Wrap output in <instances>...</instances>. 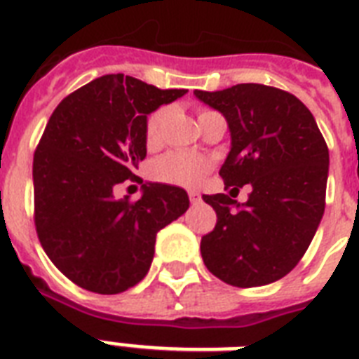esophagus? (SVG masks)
Listing matches in <instances>:
<instances>
[{
	"instance_id": "esophagus-1",
	"label": "esophagus",
	"mask_w": 359,
	"mask_h": 359,
	"mask_svg": "<svg viewBox=\"0 0 359 359\" xmlns=\"http://www.w3.org/2000/svg\"><path fill=\"white\" fill-rule=\"evenodd\" d=\"M188 196H190V201L191 203H199V201H201V194H199V191H197V190H190V191H188Z\"/></svg>"
}]
</instances>
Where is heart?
I'll return each instance as SVG.
<instances>
[{"label": "heart", "mask_w": 359, "mask_h": 359, "mask_svg": "<svg viewBox=\"0 0 359 359\" xmlns=\"http://www.w3.org/2000/svg\"><path fill=\"white\" fill-rule=\"evenodd\" d=\"M163 117H165V109H158L147 119L145 141L149 149L160 143ZM208 171H210L208 158L186 151L168 152V154L158 158L151 168L152 177L156 180H162L168 184L184 186V188H196V186L201 184Z\"/></svg>", "instance_id": "obj_1"}]
</instances>
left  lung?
<instances>
[{"label":"left lung","mask_w":359,"mask_h":359,"mask_svg":"<svg viewBox=\"0 0 359 359\" xmlns=\"http://www.w3.org/2000/svg\"><path fill=\"white\" fill-rule=\"evenodd\" d=\"M227 121L231 149L219 169L227 186H251L245 203L203 196L218 224L201 238L205 266L233 287L278 281L298 264L324 214L330 154L317 121L287 91L240 83L194 91Z\"/></svg>","instance_id":"8db88e82"}]
</instances>
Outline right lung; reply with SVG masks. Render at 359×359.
Listing matches in <instances>:
<instances>
[{
	"label": "right lung",
	"instance_id": "add662e5",
	"mask_svg": "<svg viewBox=\"0 0 359 359\" xmlns=\"http://www.w3.org/2000/svg\"><path fill=\"white\" fill-rule=\"evenodd\" d=\"M186 89H158L106 74L61 100L33 158L36 235L50 261L81 289L117 294L145 278L156 233L180 218L190 197L149 182L135 203L114 188L147 156V117Z\"/></svg>",
	"mask_w": 359,
	"mask_h": 359
}]
</instances>
